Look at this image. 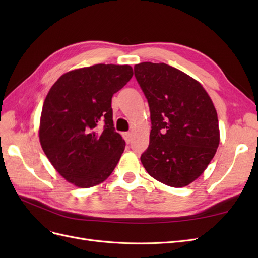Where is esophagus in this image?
<instances>
[{
	"instance_id": "1",
	"label": "esophagus",
	"mask_w": 258,
	"mask_h": 258,
	"mask_svg": "<svg viewBox=\"0 0 258 258\" xmlns=\"http://www.w3.org/2000/svg\"><path fill=\"white\" fill-rule=\"evenodd\" d=\"M122 137L124 139V141H126V143H130V141H131V134H130V132H123Z\"/></svg>"
}]
</instances>
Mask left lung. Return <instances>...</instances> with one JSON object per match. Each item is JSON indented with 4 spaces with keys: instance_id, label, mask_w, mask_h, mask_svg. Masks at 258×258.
<instances>
[{
    "instance_id": "left-lung-1",
    "label": "left lung",
    "mask_w": 258,
    "mask_h": 258,
    "mask_svg": "<svg viewBox=\"0 0 258 258\" xmlns=\"http://www.w3.org/2000/svg\"><path fill=\"white\" fill-rule=\"evenodd\" d=\"M135 76L151 112L150 145L141 155L145 170L171 187L190 184L220 144L212 100L197 81L166 63L136 64Z\"/></svg>"
}]
</instances>
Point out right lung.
I'll list each match as a JSON object with an SVG mask.
<instances>
[{"mask_svg":"<svg viewBox=\"0 0 258 258\" xmlns=\"http://www.w3.org/2000/svg\"><path fill=\"white\" fill-rule=\"evenodd\" d=\"M132 75L130 66L96 64L63 74L50 88L40 141L68 182L88 188L113 172L126 142L114 128L112 97Z\"/></svg>","mask_w":258,"mask_h":258,"instance_id":"add662e5","label":"right lung"}]
</instances>
